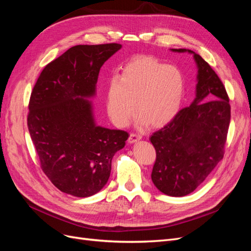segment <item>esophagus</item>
I'll return each instance as SVG.
<instances>
[{
    "instance_id": "obj_1",
    "label": "esophagus",
    "mask_w": 251,
    "mask_h": 251,
    "mask_svg": "<svg viewBox=\"0 0 251 251\" xmlns=\"http://www.w3.org/2000/svg\"><path fill=\"white\" fill-rule=\"evenodd\" d=\"M140 139H141V135H139L137 133H131L127 141H128V143H134V142H137Z\"/></svg>"
}]
</instances>
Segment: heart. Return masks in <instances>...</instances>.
I'll use <instances>...</instances> for the list:
<instances>
[{"label":"heart","mask_w":251,"mask_h":251,"mask_svg":"<svg viewBox=\"0 0 251 251\" xmlns=\"http://www.w3.org/2000/svg\"><path fill=\"white\" fill-rule=\"evenodd\" d=\"M184 79L173 66L153 56L139 55L113 76L105 91V109L114 125L126 126L137 113L141 121L153 127L168 125L180 110Z\"/></svg>","instance_id":"heart-1"}]
</instances>
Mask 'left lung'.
Instances as JSON below:
<instances>
[{"instance_id":"1","label":"left lung","mask_w":251,"mask_h":251,"mask_svg":"<svg viewBox=\"0 0 251 251\" xmlns=\"http://www.w3.org/2000/svg\"><path fill=\"white\" fill-rule=\"evenodd\" d=\"M194 57L199 68L195 101L151 136L156 150L151 180L172 197L194 192L222 160L230 123L229 97L222 80L199 54Z\"/></svg>"}]
</instances>
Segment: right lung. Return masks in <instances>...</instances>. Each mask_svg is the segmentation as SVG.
<instances>
[{"label":"right lung","mask_w":251,"mask_h":251,"mask_svg":"<svg viewBox=\"0 0 251 251\" xmlns=\"http://www.w3.org/2000/svg\"><path fill=\"white\" fill-rule=\"evenodd\" d=\"M117 43L77 45L50 62L30 95L27 126L41 169L59 191L90 197L105 185L112 158L128 138L94 124L91 103L105 60Z\"/></svg>","instance_id":"right-lung-1"}]
</instances>
